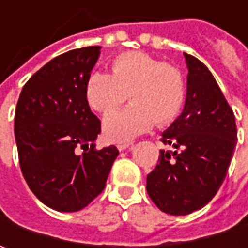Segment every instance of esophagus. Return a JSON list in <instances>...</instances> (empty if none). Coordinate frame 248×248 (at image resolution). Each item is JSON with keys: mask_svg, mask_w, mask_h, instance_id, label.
I'll return each instance as SVG.
<instances>
[{"mask_svg": "<svg viewBox=\"0 0 248 248\" xmlns=\"http://www.w3.org/2000/svg\"><path fill=\"white\" fill-rule=\"evenodd\" d=\"M132 145H134L132 142H129V143H119V145H117V149L121 152V150H125V149L131 148Z\"/></svg>", "mask_w": 248, "mask_h": 248, "instance_id": "1", "label": "esophagus"}]
</instances>
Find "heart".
Here are the masks:
<instances>
[{"label": "heart", "mask_w": 248, "mask_h": 248, "mask_svg": "<svg viewBox=\"0 0 248 248\" xmlns=\"http://www.w3.org/2000/svg\"><path fill=\"white\" fill-rule=\"evenodd\" d=\"M185 78L181 70L140 51L120 53L111 62V74L95 72L85 84V98L100 113L128 108L103 120V134L113 142L135 138L153 123L166 127L179 116L185 102Z\"/></svg>", "instance_id": "b5f03b06"}]
</instances>
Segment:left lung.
<instances>
[{
    "instance_id": "left-lung-1",
    "label": "left lung",
    "mask_w": 248,
    "mask_h": 248,
    "mask_svg": "<svg viewBox=\"0 0 248 248\" xmlns=\"http://www.w3.org/2000/svg\"><path fill=\"white\" fill-rule=\"evenodd\" d=\"M187 66L185 108L161 134L172 150H160L148 175L152 202L170 215L203 208L217 195L233 156L237 129L214 76L197 58L184 53Z\"/></svg>"
}]
</instances>
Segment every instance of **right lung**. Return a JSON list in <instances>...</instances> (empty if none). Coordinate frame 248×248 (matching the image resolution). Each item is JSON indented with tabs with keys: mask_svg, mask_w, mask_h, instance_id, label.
<instances>
[{
	"mask_svg": "<svg viewBox=\"0 0 248 248\" xmlns=\"http://www.w3.org/2000/svg\"><path fill=\"white\" fill-rule=\"evenodd\" d=\"M100 46L53 58L24 84L15 113L22 174L44 204L80 211L102 193L119 150L95 149L99 119L91 111L85 84ZM84 152L79 153V149Z\"/></svg>",
	"mask_w": 248,
	"mask_h": 248,
	"instance_id": "right-lung-1",
	"label": "right lung"
}]
</instances>
